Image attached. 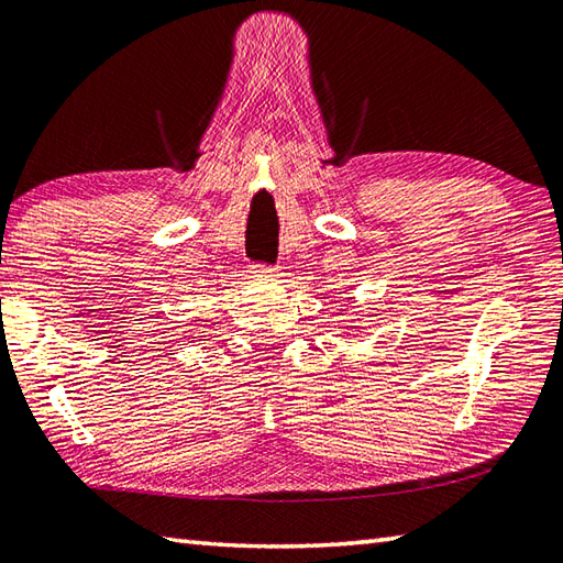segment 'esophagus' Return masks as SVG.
<instances>
[{"label": "esophagus", "instance_id": "esophagus-1", "mask_svg": "<svg viewBox=\"0 0 563 563\" xmlns=\"http://www.w3.org/2000/svg\"><path fill=\"white\" fill-rule=\"evenodd\" d=\"M275 271H278V268H273V266H253V273L263 275V278H268V280L278 278V273H275Z\"/></svg>", "mask_w": 563, "mask_h": 563}]
</instances>
